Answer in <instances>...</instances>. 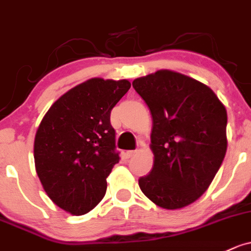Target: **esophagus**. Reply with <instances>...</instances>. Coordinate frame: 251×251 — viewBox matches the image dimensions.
I'll return each mask as SVG.
<instances>
[{
	"mask_svg": "<svg viewBox=\"0 0 251 251\" xmlns=\"http://www.w3.org/2000/svg\"><path fill=\"white\" fill-rule=\"evenodd\" d=\"M135 154H136V151H126V158H130V157H133V155H135Z\"/></svg>",
	"mask_w": 251,
	"mask_h": 251,
	"instance_id": "obj_1",
	"label": "esophagus"
}]
</instances>
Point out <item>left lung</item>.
Segmentation results:
<instances>
[{
    "label": "left lung",
    "mask_w": 251,
    "mask_h": 251,
    "mask_svg": "<svg viewBox=\"0 0 251 251\" xmlns=\"http://www.w3.org/2000/svg\"><path fill=\"white\" fill-rule=\"evenodd\" d=\"M133 87L153 121L154 163L139 178L140 189L161 208L188 206L207 190L225 157V106L208 86L171 71L135 79Z\"/></svg>",
    "instance_id": "8db88e82"
}]
</instances>
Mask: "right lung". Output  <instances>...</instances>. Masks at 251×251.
Listing matches in <instances>:
<instances>
[{"label":"right lung","mask_w":251,"mask_h":251,"mask_svg":"<svg viewBox=\"0 0 251 251\" xmlns=\"http://www.w3.org/2000/svg\"><path fill=\"white\" fill-rule=\"evenodd\" d=\"M128 80L91 79L55 101L34 139V163L48 196L66 212L82 215L104 198L106 178L120 161L112 107Z\"/></svg>","instance_id":"add662e5"}]
</instances>
